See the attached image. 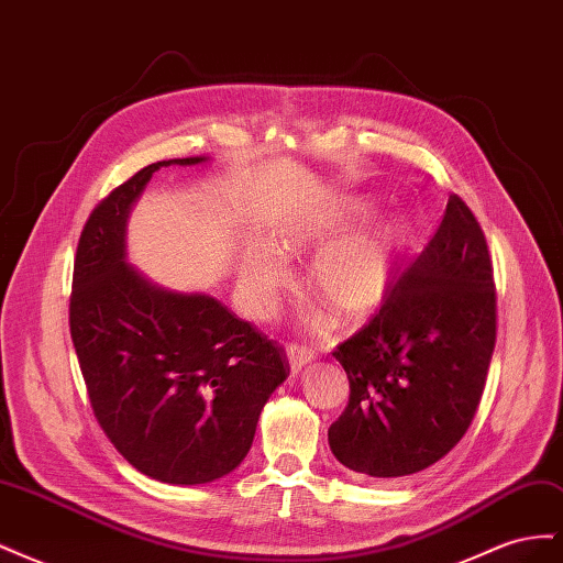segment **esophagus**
<instances>
[{"label":"esophagus","instance_id":"obj_1","mask_svg":"<svg viewBox=\"0 0 563 563\" xmlns=\"http://www.w3.org/2000/svg\"><path fill=\"white\" fill-rule=\"evenodd\" d=\"M286 356H288V366H291L294 376H298L305 366L314 362V352L308 347H300V345H288Z\"/></svg>","mask_w":563,"mask_h":563}]
</instances>
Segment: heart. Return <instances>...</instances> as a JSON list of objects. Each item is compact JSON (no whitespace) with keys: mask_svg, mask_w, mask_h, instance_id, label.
<instances>
[{"mask_svg":"<svg viewBox=\"0 0 563 563\" xmlns=\"http://www.w3.org/2000/svg\"><path fill=\"white\" fill-rule=\"evenodd\" d=\"M376 203L364 197H340L288 216L275 240H253L240 261V288L246 310L269 319L279 294L291 282L286 253H305L321 246L308 267V286L314 296L347 319H364L376 312L395 284L404 251L411 240V220L406 213H387L369 220ZM329 312L312 308L305 314L310 329L323 327Z\"/></svg>","mask_w":563,"mask_h":563,"instance_id":"obj_1","label":"heart"}]
</instances>
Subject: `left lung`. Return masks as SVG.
<instances>
[{
    "label": "left lung",
    "instance_id": "8db88e82",
    "mask_svg": "<svg viewBox=\"0 0 563 563\" xmlns=\"http://www.w3.org/2000/svg\"><path fill=\"white\" fill-rule=\"evenodd\" d=\"M496 347L486 236L457 195L439 230L366 327L333 352L350 404L329 430L338 463L366 482L444 457L476 413Z\"/></svg>",
    "mask_w": 563,
    "mask_h": 563
}]
</instances>
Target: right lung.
<instances>
[{"instance_id":"add662e5","label":"right lung","mask_w":563,"mask_h":563,"mask_svg":"<svg viewBox=\"0 0 563 563\" xmlns=\"http://www.w3.org/2000/svg\"><path fill=\"white\" fill-rule=\"evenodd\" d=\"M157 162L98 203L75 258L70 333L93 413L114 449L152 479L197 486L246 457L286 354L207 294L150 282L129 263L126 225Z\"/></svg>"}]
</instances>
